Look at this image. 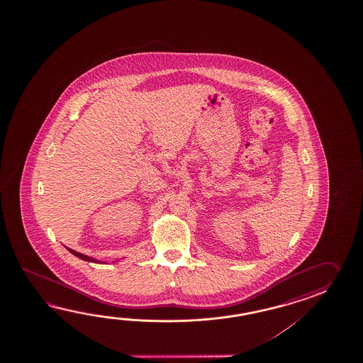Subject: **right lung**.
<instances>
[{
  "label": "right lung",
  "mask_w": 363,
  "mask_h": 363,
  "mask_svg": "<svg viewBox=\"0 0 363 363\" xmlns=\"http://www.w3.org/2000/svg\"><path fill=\"white\" fill-rule=\"evenodd\" d=\"M67 250H69V253H72L75 257H77V258H80V259H83V261H86V262L106 263L104 262V261H99V259H96V258H93V257H88V255H82V253L75 252V250H72V249H69V247H67ZM118 261H119V259H118Z\"/></svg>",
  "instance_id": "1"
}]
</instances>
